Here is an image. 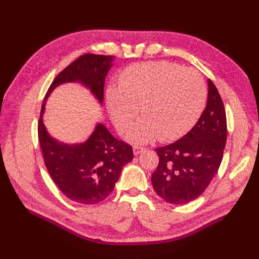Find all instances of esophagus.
<instances>
[{
    "label": "esophagus",
    "mask_w": 259,
    "mask_h": 259,
    "mask_svg": "<svg viewBox=\"0 0 259 259\" xmlns=\"http://www.w3.org/2000/svg\"><path fill=\"white\" fill-rule=\"evenodd\" d=\"M145 150L144 147H140V146H133V152H134L135 155L139 154L140 152H143Z\"/></svg>",
    "instance_id": "34e87169"
}]
</instances>
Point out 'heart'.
I'll return each instance as SVG.
<instances>
[{
    "instance_id": "b5f03b06",
    "label": "heart",
    "mask_w": 259,
    "mask_h": 259,
    "mask_svg": "<svg viewBox=\"0 0 259 259\" xmlns=\"http://www.w3.org/2000/svg\"><path fill=\"white\" fill-rule=\"evenodd\" d=\"M106 99L120 133L131 126L139 109L142 119L128 133L132 142L148 143L156 137L170 142L184 136L199 119L205 85L193 69L168 61L143 62L125 69L117 89H109Z\"/></svg>"
}]
</instances>
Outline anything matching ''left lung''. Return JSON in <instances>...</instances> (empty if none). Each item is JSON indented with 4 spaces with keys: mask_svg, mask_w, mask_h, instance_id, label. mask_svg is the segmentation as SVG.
Wrapping results in <instances>:
<instances>
[{
    "mask_svg": "<svg viewBox=\"0 0 259 259\" xmlns=\"http://www.w3.org/2000/svg\"><path fill=\"white\" fill-rule=\"evenodd\" d=\"M206 107L197 124L177 142L156 148L159 164L151 176L158 195L170 204H186L205 191L221 165L227 139L226 111L209 79Z\"/></svg>",
    "mask_w": 259,
    "mask_h": 259,
    "instance_id": "obj_1",
    "label": "left lung"
}]
</instances>
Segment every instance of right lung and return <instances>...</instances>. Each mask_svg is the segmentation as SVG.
Masks as SVG:
<instances>
[{
	"mask_svg": "<svg viewBox=\"0 0 259 259\" xmlns=\"http://www.w3.org/2000/svg\"><path fill=\"white\" fill-rule=\"evenodd\" d=\"M112 59L113 56L109 55L84 54L71 62L51 84L38 119L37 136L45 166L59 190L80 204H96L111 193L122 167L134 158L133 149L114 138L103 124H98L83 144L58 143L49 135L43 124L45 99L59 84L81 82L103 103L105 79Z\"/></svg>",
	"mask_w": 259,
	"mask_h": 259,
	"instance_id": "1",
	"label": "right lung"
}]
</instances>
